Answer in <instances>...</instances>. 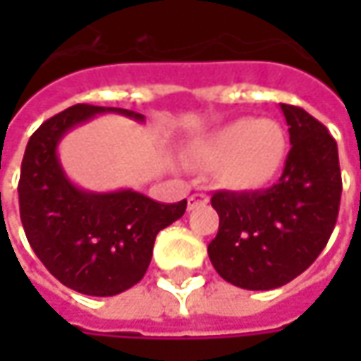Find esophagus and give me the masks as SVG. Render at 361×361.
I'll return each instance as SVG.
<instances>
[{
  "label": "esophagus",
  "mask_w": 361,
  "mask_h": 361,
  "mask_svg": "<svg viewBox=\"0 0 361 361\" xmlns=\"http://www.w3.org/2000/svg\"><path fill=\"white\" fill-rule=\"evenodd\" d=\"M204 202H209V197L207 195H202V192H195V195H190L188 197V211H192V209H197V207H201Z\"/></svg>",
  "instance_id": "1"
}]
</instances>
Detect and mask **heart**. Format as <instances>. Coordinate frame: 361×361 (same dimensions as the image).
I'll return each instance as SVG.
<instances>
[{
    "label": "heart",
    "instance_id": "heart-1",
    "mask_svg": "<svg viewBox=\"0 0 361 361\" xmlns=\"http://www.w3.org/2000/svg\"><path fill=\"white\" fill-rule=\"evenodd\" d=\"M202 157L221 162L219 178L235 190L263 187L281 171L287 157V134L275 120L243 116L213 132Z\"/></svg>",
    "mask_w": 361,
    "mask_h": 361
}]
</instances>
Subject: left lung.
<instances>
[{
  "instance_id": "obj_1",
  "label": "left lung",
  "mask_w": 361,
  "mask_h": 361,
  "mask_svg": "<svg viewBox=\"0 0 361 361\" xmlns=\"http://www.w3.org/2000/svg\"><path fill=\"white\" fill-rule=\"evenodd\" d=\"M279 106L291 150L277 185L219 190L211 199L219 233L209 243V259L225 281L251 291L277 289L307 269L327 245L340 211L336 140L303 108Z\"/></svg>"
}]
</instances>
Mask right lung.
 Here are the masks:
<instances>
[{
	"mask_svg": "<svg viewBox=\"0 0 361 361\" xmlns=\"http://www.w3.org/2000/svg\"><path fill=\"white\" fill-rule=\"evenodd\" d=\"M100 114L145 122L124 108H66L32 134L18 192L25 237L46 269L78 293L110 298L145 277L159 231L185 215L187 201L164 204L132 188L96 192L72 183L58 146L68 132Z\"/></svg>",
	"mask_w": 361,
	"mask_h": 361,
	"instance_id": "obj_1",
	"label": "right lung"
}]
</instances>
